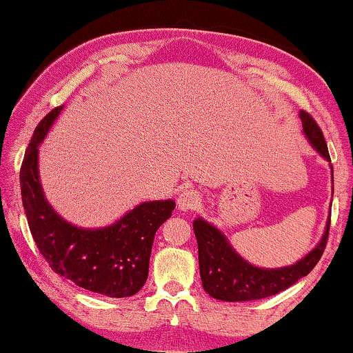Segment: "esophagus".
Segmentation results:
<instances>
[{
	"mask_svg": "<svg viewBox=\"0 0 353 353\" xmlns=\"http://www.w3.org/2000/svg\"><path fill=\"white\" fill-rule=\"evenodd\" d=\"M178 209L181 212H190L197 209V205L201 204V196L197 194L194 190H185L178 196Z\"/></svg>",
	"mask_w": 353,
	"mask_h": 353,
	"instance_id": "esophagus-1",
	"label": "esophagus"
}]
</instances>
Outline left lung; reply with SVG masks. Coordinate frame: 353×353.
Listing matches in <instances>:
<instances>
[{
  "label": "left lung",
  "mask_w": 353,
  "mask_h": 353,
  "mask_svg": "<svg viewBox=\"0 0 353 353\" xmlns=\"http://www.w3.org/2000/svg\"><path fill=\"white\" fill-rule=\"evenodd\" d=\"M299 117L302 120V130L308 143L323 159L331 162L325 137L315 120L303 110L299 112ZM332 178L334 176L331 165V181L334 183ZM330 225L331 214L327 216L320 243L305 257L288 267L262 268L241 257L216 226L199 216L192 221V230L199 249V272L204 291L216 301L225 302L257 301L284 291L301 278L307 276L321 259L330 234Z\"/></svg>",
  "instance_id": "obj_1"
}]
</instances>
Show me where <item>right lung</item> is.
Instances as JSON below:
<instances>
[{"mask_svg": "<svg viewBox=\"0 0 353 353\" xmlns=\"http://www.w3.org/2000/svg\"><path fill=\"white\" fill-rule=\"evenodd\" d=\"M61 108L37 125L21 167V194L33 241L50 267L86 291L108 297L134 296L144 286L154 234L172 216L175 201H148L112 225L80 228L62 219L46 201L38 170V148Z\"/></svg>", "mask_w": 353, "mask_h": 353, "instance_id": "add662e5", "label": "right lung"}]
</instances>
